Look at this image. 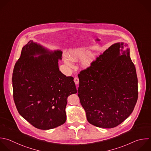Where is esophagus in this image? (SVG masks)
<instances>
[{"mask_svg":"<svg viewBox=\"0 0 151 151\" xmlns=\"http://www.w3.org/2000/svg\"><path fill=\"white\" fill-rule=\"evenodd\" d=\"M74 81L76 83V84H79V79L77 77H75L74 78Z\"/></svg>","mask_w":151,"mask_h":151,"instance_id":"34e87169","label":"esophagus"}]
</instances>
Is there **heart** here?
<instances>
[{"label": "heart", "mask_w": 151, "mask_h": 151, "mask_svg": "<svg viewBox=\"0 0 151 151\" xmlns=\"http://www.w3.org/2000/svg\"><path fill=\"white\" fill-rule=\"evenodd\" d=\"M88 50L86 48H78V49H76V50H74L70 52V54H69L68 57H69V59L71 61H78V60H82V59L86 58L88 55ZM69 60V59H65V62L68 66L72 67L73 64L71 62V61ZM90 62H91L90 59H87L84 61V65L86 67H87L90 64Z\"/></svg>", "instance_id": "1"}]
</instances>
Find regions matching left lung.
I'll use <instances>...</instances> for the list:
<instances>
[{"mask_svg":"<svg viewBox=\"0 0 151 151\" xmlns=\"http://www.w3.org/2000/svg\"><path fill=\"white\" fill-rule=\"evenodd\" d=\"M123 43L110 46L78 74V96L88 122L113 128L132 113L138 97L136 68L129 49L119 54Z\"/></svg>","mask_w":151,"mask_h":151,"instance_id":"left-lung-1","label":"left lung"}]
</instances>
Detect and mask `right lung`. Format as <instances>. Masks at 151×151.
<instances>
[{"label": "right lung", "instance_id": "1", "mask_svg": "<svg viewBox=\"0 0 151 151\" xmlns=\"http://www.w3.org/2000/svg\"><path fill=\"white\" fill-rule=\"evenodd\" d=\"M62 52L47 51L29 41L12 74L13 96L19 113L36 128L48 130L66 121L67 97L77 93L73 77L59 70ZM42 55L37 58L33 55Z\"/></svg>", "mask_w": 151, "mask_h": 151}]
</instances>
